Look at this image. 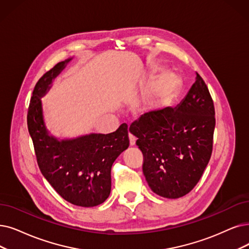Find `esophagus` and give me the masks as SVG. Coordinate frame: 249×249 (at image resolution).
Instances as JSON below:
<instances>
[{"instance_id":"34e87169","label":"esophagus","mask_w":249,"mask_h":249,"mask_svg":"<svg viewBox=\"0 0 249 249\" xmlns=\"http://www.w3.org/2000/svg\"><path fill=\"white\" fill-rule=\"evenodd\" d=\"M128 138H130V145L131 146H134L136 144V141H137V138L135 136H133L132 134L128 135Z\"/></svg>"}]
</instances>
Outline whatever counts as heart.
Masks as SVG:
<instances>
[{
	"label": "heart",
	"mask_w": 249,
	"mask_h": 249,
	"mask_svg": "<svg viewBox=\"0 0 249 249\" xmlns=\"http://www.w3.org/2000/svg\"><path fill=\"white\" fill-rule=\"evenodd\" d=\"M180 88V79L173 71H165L158 75L152 88V97L158 103L165 104L173 100Z\"/></svg>",
	"instance_id": "obj_1"
}]
</instances>
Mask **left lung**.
<instances>
[{
	"label": "left lung",
	"mask_w": 249,
	"mask_h": 249,
	"mask_svg": "<svg viewBox=\"0 0 249 249\" xmlns=\"http://www.w3.org/2000/svg\"><path fill=\"white\" fill-rule=\"evenodd\" d=\"M214 106L202 77L175 108L150 111L130 126L144 156L143 174L161 197L188 194L199 182L213 152Z\"/></svg>",
	"instance_id": "8db88e82"
}]
</instances>
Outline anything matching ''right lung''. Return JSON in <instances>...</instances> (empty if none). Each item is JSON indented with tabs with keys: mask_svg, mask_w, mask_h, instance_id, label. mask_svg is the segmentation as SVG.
<instances>
[{
	"mask_svg": "<svg viewBox=\"0 0 249 249\" xmlns=\"http://www.w3.org/2000/svg\"><path fill=\"white\" fill-rule=\"evenodd\" d=\"M71 58L57 63L36 83L27 112V127L33 139L39 170L63 199L77 206L103 203L111 191V166L130 145L127 125L110 134H90L59 140L50 135L41 99L53 79Z\"/></svg>",
	"mask_w": 249,
	"mask_h": 249,
	"instance_id": "obj_1",
	"label": "right lung"
}]
</instances>
